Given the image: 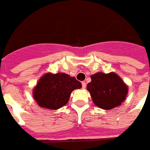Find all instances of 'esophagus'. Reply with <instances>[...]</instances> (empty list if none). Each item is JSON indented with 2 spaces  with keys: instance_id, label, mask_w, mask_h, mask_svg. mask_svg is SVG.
Returning a JSON list of instances; mask_svg holds the SVG:
<instances>
[{
  "instance_id": "1",
  "label": "esophagus",
  "mask_w": 150,
  "mask_h": 150,
  "mask_svg": "<svg viewBox=\"0 0 150 150\" xmlns=\"http://www.w3.org/2000/svg\"><path fill=\"white\" fill-rule=\"evenodd\" d=\"M81 85H82V88H83V89H86V83L85 81H82V82H81Z\"/></svg>"
}]
</instances>
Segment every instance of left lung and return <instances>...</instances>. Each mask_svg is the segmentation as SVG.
I'll return each instance as SVG.
<instances>
[{
    "label": "left lung",
    "instance_id": "left-lung-1",
    "mask_svg": "<svg viewBox=\"0 0 150 150\" xmlns=\"http://www.w3.org/2000/svg\"><path fill=\"white\" fill-rule=\"evenodd\" d=\"M87 85L92 101L98 107L111 110L120 106L127 97L128 87L115 73L93 74Z\"/></svg>",
    "mask_w": 150,
    "mask_h": 150
}]
</instances>
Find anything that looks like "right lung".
Instances as JSON below:
<instances>
[{"label":"right lung","mask_w":150,"mask_h":150,"mask_svg":"<svg viewBox=\"0 0 150 150\" xmlns=\"http://www.w3.org/2000/svg\"><path fill=\"white\" fill-rule=\"evenodd\" d=\"M81 83L64 73H45L33 89V98L39 107L57 110L68 103L74 90L81 89Z\"/></svg>","instance_id":"right-lung-1"}]
</instances>
